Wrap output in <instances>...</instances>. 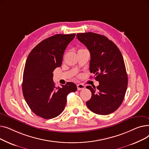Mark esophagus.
Wrapping results in <instances>:
<instances>
[{"mask_svg": "<svg viewBox=\"0 0 149 149\" xmlns=\"http://www.w3.org/2000/svg\"><path fill=\"white\" fill-rule=\"evenodd\" d=\"M77 89L79 90V91L84 89V88H85L84 85L83 84H77Z\"/></svg>", "mask_w": 149, "mask_h": 149, "instance_id": "esophagus-1", "label": "esophagus"}]
</instances>
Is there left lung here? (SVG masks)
<instances>
[{
    "label": "left lung",
    "instance_id": "1",
    "mask_svg": "<svg viewBox=\"0 0 149 149\" xmlns=\"http://www.w3.org/2000/svg\"><path fill=\"white\" fill-rule=\"evenodd\" d=\"M77 37L90 52L89 69L99 85L86 88L92 93L86 105L93 113L109 115L121 104L127 88L128 79L122 54L116 45L106 37L94 33H78Z\"/></svg>",
    "mask_w": 149,
    "mask_h": 149
}]
</instances>
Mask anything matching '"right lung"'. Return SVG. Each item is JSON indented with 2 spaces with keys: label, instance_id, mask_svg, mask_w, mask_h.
Listing matches in <instances>:
<instances>
[{
  "label": "right lung",
  "instance_id": "right-lung-1",
  "mask_svg": "<svg viewBox=\"0 0 149 149\" xmlns=\"http://www.w3.org/2000/svg\"><path fill=\"white\" fill-rule=\"evenodd\" d=\"M75 36L56 34L46 38L34 47L26 59L23 75V97L31 110L42 118L58 116L64 110L67 95L77 90L72 82L56 88L52 79L53 71L61 66L64 52Z\"/></svg>",
  "mask_w": 149,
  "mask_h": 149
}]
</instances>
